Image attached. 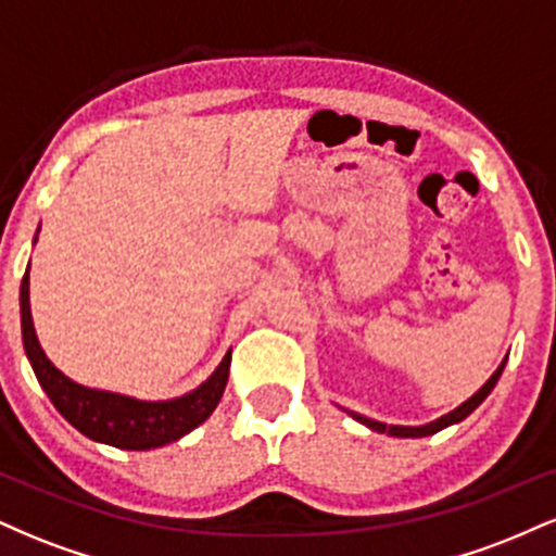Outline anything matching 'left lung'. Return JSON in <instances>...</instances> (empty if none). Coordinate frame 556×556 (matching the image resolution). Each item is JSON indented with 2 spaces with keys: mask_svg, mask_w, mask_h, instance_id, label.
Wrapping results in <instances>:
<instances>
[{
  "mask_svg": "<svg viewBox=\"0 0 556 556\" xmlns=\"http://www.w3.org/2000/svg\"><path fill=\"white\" fill-rule=\"evenodd\" d=\"M504 363H507V361H504ZM504 363H502L500 368H496L494 376H491V379L486 381V384H483L481 389H478V392L473 394V397L465 400L460 407H455V410L446 413V416H442L439 420H433V424H426V426H387V424H381V420H374V418L358 416V413H350V416H353L355 420H361V424H363V426H368V429H374V431H379V433H389V437H402V439L431 437V433L442 431V429H446V426L460 424L463 418H468L470 413H473L476 407L481 405V402L489 397V392H491V389H494V384H496V381H500V376H502V371H504Z\"/></svg>",
  "mask_w": 556,
  "mask_h": 556,
  "instance_id": "obj_1",
  "label": "left lung"
}]
</instances>
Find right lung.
Wrapping results in <instances>:
<instances>
[{
	"label": "right lung",
	"mask_w": 556,
	"mask_h": 556,
	"mask_svg": "<svg viewBox=\"0 0 556 556\" xmlns=\"http://www.w3.org/2000/svg\"><path fill=\"white\" fill-rule=\"evenodd\" d=\"M21 327L25 355L34 366L38 384L54 402L56 410L67 418V424H73L93 442L119 446V450H154V446L177 442L212 416L225 394L232 353L225 355L219 368L201 387L185 397L167 402H143L75 384L60 368L52 366L36 340L28 303V271L21 285Z\"/></svg>",
	"instance_id": "add662e5"
}]
</instances>
